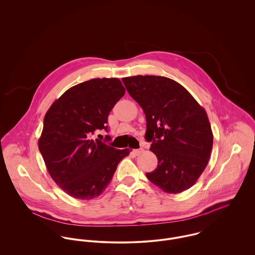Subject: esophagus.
Here are the masks:
<instances>
[{"mask_svg": "<svg viewBox=\"0 0 255 255\" xmlns=\"http://www.w3.org/2000/svg\"><path fill=\"white\" fill-rule=\"evenodd\" d=\"M142 150H143L142 148H139V149H134L132 152H133V154H134V155H136V156H137V155L141 154V152H142Z\"/></svg>", "mask_w": 255, "mask_h": 255, "instance_id": "esophagus-1", "label": "esophagus"}]
</instances>
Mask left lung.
Instances as JSON below:
<instances>
[{"mask_svg": "<svg viewBox=\"0 0 255 255\" xmlns=\"http://www.w3.org/2000/svg\"><path fill=\"white\" fill-rule=\"evenodd\" d=\"M145 114L144 138L157 157L147 179L168 194L190 189L205 169L213 144L206 112L178 82L163 76L122 78Z\"/></svg>", "mask_w": 255, "mask_h": 255, "instance_id": "1", "label": "left lung"}]
</instances>
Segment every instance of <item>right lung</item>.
<instances>
[{
  "mask_svg": "<svg viewBox=\"0 0 255 255\" xmlns=\"http://www.w3.org/2000/svg\"><path fill=\"white\" fill-rule=\"evenodd\" d=\"M124 94L118 78L92 79L64 92L45 115L39 150L52 179L70 197L100 196L130 153L91 139L97 130L108 131L109 114Z\"/></svg>",
  "mask_w": 255,
  "mask_h": 255,
  "instance_id": "obj_1",
  "label": "right lung"
}]
</instances>
